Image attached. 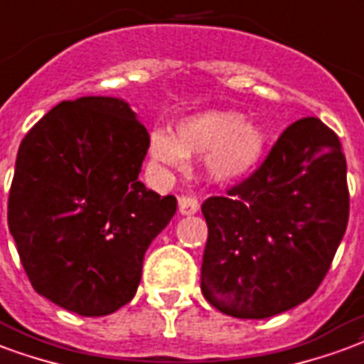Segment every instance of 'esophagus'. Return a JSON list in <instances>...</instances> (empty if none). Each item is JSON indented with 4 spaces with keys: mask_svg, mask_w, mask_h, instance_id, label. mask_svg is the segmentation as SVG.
I'll use <instances>...</instances> for the list:
<instances>
[{
    "mask_svg": "<svg viewBox=\"0 0 364 364\" xmlns=\"http://www.w3.org/2000/svg\"><path fill=\"white\" fill-rule=\"evenodd\" d=\"M198 209H199L198 199L190 198V196H180L178 198L180 215H193V213H198Z\"/></svg>",
    "mask_w": 364,
    "mask_h": 364,
    "instance_id": "1",
    "label": "esophagus"
}]
</instances>
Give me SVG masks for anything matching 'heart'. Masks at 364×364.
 I'll return each instance as SVG.
<instances>
[{
    "mask_svg": "<svg viewBox=\"0 0 364 364\" xmlns=\"http://www.w3.org/2000/svg\"><path fill=\"white\" fill-rule=\"evenodd\" d=\"M264 153L261 128L234 111H203L174 124L171 136H149V155L165 168H180L186 157H201L207 176L232 184L250 176Z\"/></svg>",
    "mask_w": 364,
    "mask_h": 364,
    "instance_id": "b5f03b06",
    "label": "heart"
}]
</instances>
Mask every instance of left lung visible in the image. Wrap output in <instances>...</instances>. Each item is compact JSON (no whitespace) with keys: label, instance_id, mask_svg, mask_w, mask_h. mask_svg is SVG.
<instances>
[{"label":"left lung","instance_id":"1","mask_svg":"<svg viewBox=\"0 0 364 364\" xmlns=\"http://www.w3.org/2000/svg\"><path fill=\"white\" fill-rule=\"evenodd\" d=\"M209 237L201 291L236 318H269L307 301L324 280L349 218L348 165L315 117L294 122L263 165L201 205Z\"/></svg>","mask_w":364,"mask_h":364}]
</instances>
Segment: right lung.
<instances>
[{
    "instance_id": "right-lung-1",
    "label": "right lung",
    "mask_w": 364,
    "mask_h": 364,
    "mask_svg": "<svg viewBox=\"0 0 364 364\" xmlns=\"http://www.w3.org/2000/svg\"><path fill=\"white\" fill-rule=\"evenodd\" d=\"M149 134L119 97L61 101L21 141L7 223L32 288L80 316L127 305L176 198L138 180Z\"/></svg>"
}]
</instances>
